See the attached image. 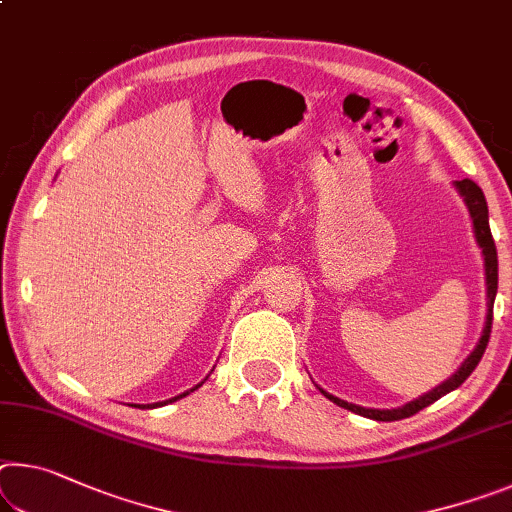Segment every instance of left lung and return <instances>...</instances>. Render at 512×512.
Wrapping results in <instances>:
<instances>
[{
    "label": "left lung",
    "instance_id": "1",
    "mask_svg": "<svg viewBox=\"0 0 512 512\" xmlns=\"http://www.w3.org/2000/svg\"><path fill=\"white\" fill-rule=\"evenodd\" d=\"M456 186L458 193L465 200V205L469 209V216H472V223H474V234H476V243L483 248V259H485V285H488V316H485V328H483V335L478 339V344L472 353L467 355V360L460 364L458 371L453 373L449 380H444L442 385H437L431 392L419 396V399L410 401L401 405V408H392V410H376V408H362V405H355V403H348L337 399V396L328 394L326 389L319 387V392L330 399L332 403H337L339 408H346L355 412V415H362L367 419H376V421H396V419H405V417H412L417 415L419 410L428 408V405L435 403L437 399H442L444 394L453 392V389L460 387L465 380L469 378V373L476 369V364L481 362L485 348H488L490 342V332H492V307H494V296H497V282H499V269H497V246H494V239H492V232H490V218H488V202H485V196L481 191V186L472 180H460V182H453Z\"/></svg>",
    "mask_w": 512,
    "mask_h": 512
}]
</instances>
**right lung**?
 Here are the masks:
<instances>
[{
	"mask_svg": "<svg viewBox=\"0 0 512 512\" xmlns=\"http://www.w3.org/2000/svg\"><path fill=\"white\" fill-rule=\"evenodd\" d=\"M202 385V383H200ZM200 385H196V387H193V389H198ZM186 394H189V392H184V394H180V396H175V399H170V401H177V399H182V396H186ZM168 401H164V403H152V405H143V408H159V405H166Z\"/></svg>",
	"mask_w": 512,
	"mask_h": 512,
	"instance_id": "add662e5",
	"label": "right lung"
}]
</instances>
